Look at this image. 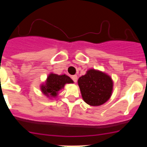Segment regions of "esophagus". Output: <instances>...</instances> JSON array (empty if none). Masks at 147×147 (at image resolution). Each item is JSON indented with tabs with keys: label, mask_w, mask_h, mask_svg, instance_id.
<instances>
[{
	"label": "esophagus",
	"mask_w": 147,
	"mask_h": 147,
	"mask_svg": "<svg viewBox=\"0 0 147 147\" xmlns=\"http://www.w3.org/2000/svg\"><path fill=\"white\" fill-rule=\"evenodd\" d=\"M71 79H72L73 81L74 82H76V81H77V76L76 75H74V76H71Z\"/></svg>",
	"instance_id": "esophagus-1"
}]
</instances>
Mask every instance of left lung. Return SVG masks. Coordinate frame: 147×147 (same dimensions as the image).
<instances>
[{
  "instance_id": "left-lung-1",
  "label": "left lung",
  "mask_w": 147,
  "mask_h": 147,
  "mask_svg": "<svg viewBox=\"0 0 147 147\" xmlns=\"http://www.w3.org/2000/svg\"><path fill=\"white\" fill-rule=\"evenodd\" d=\"M83 100L91 106L103 105L110 98L113 91L112 79L110 76L94 69H90L86 74L78 80Z\"/></svg>"
}]
</instances>
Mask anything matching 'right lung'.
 I'll use <instances>...</instances> for the list:
<instances>
[{
  "label": "right lung",
  "instance_id": "right-lung-1",
  "mask_svg": "<svg viewBox=\"0 0 147 147\" xmlns=\"http://www.w3.org/2000/svg\"><path fill=\"white\" fill-rule=\"evenodd\" d=\"M73 80L69 76L64 75H57L55 74H50L44 85H41V90L42 93L49 96L56 97L58 92L64 88L65 84L73 83Z\"/></svg>",
  "mask_w": 147,
  "mask_h": 147
}]
</instances>
